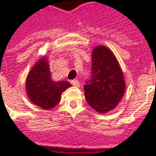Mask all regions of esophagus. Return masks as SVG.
Returning <instances> with one entry per match:
<instances>
[{"label":"esophagus","instance_id":"esophagus-1","mask_svg":"<svg viewBox=\"0 0 156 156\" xmlns=\"http://www.w3.org/2000/svg\"><path fill=\"white\" fill-rule=\"evenodd\" d=\"M70 83H71L73 86H75V87H79V86H80V83H79V81L77 80H70Z\"/></svg>","mask_w":156,"mask_h":156}]
</instances>
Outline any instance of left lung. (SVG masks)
Here are the masks:
<instances>
[{"mask_svg": "<svg viewBox=\"0 0 156 156\" xmlns=\"http://www.w3.org/2000/svg\"><path fill=\"white\" fill-rule=\"evenodd\" d=\"M125 88L124 76L112 51L103 46L94 48L91 77L84 85L88 105L99 113L110 111L121 101Z\"/></svg>", "mask_w": 156, "mask_h": 156, "instance_id": "obj_1", "label": "left lung"}]
</instances>
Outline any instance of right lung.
<instances>
[{"label":"right lung","mask_w":156,"mask_h":156,"mask_svg":"<svg viewBox=\"0 0 156 156\" xmlns=\"http://www.w3.org/2000/svg\"><path fill=\"white\" fill-rule=\"evenodd\" d=\"M71 85L67 81H53L45 58L40 59L28 75L27 94L30 101L44 109H50L59 103L62 92Z\"/></svg>","instance_id":"1"}]
</instances>
